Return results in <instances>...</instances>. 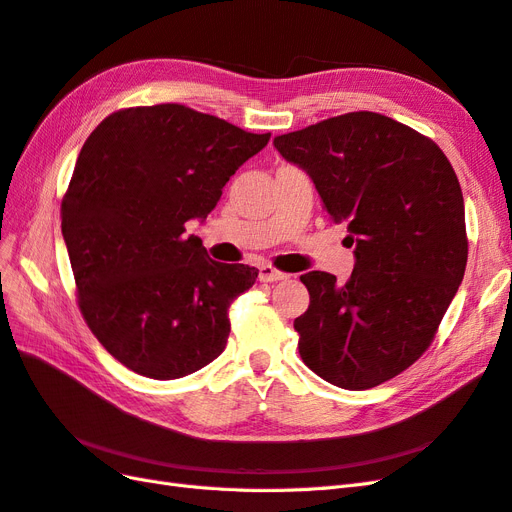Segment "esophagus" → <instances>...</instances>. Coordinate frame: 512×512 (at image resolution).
<instances>
[{"instance_id": "obj_1", "label": "esophagus", "mask_w": 512, "mask_h": 512, "mask_svg": "<svg viewBox=\"0 0 512 512\" xmlns=\"http://www.w3.org/2000/svg\"><path fill=\"white\" fill-rule=\"evenodd\" d=\"M286 277H288V273L275 269L271 265H262L258 269V280L260 282H280V280H286Z\"/></svg>"}]
</instances>
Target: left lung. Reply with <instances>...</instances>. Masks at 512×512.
I'll return each mask as SVG.
<instances>
[{
	"instance_id": "left-lung-1",
	"label": "left lung",
	"mask_w": 512,
	"mask_h": 512,
	"mask_svg": "<svg viewBox=\"0 0 512 512\" xmlns=\"http://www.w3.org/2000/svg\"><path fill=\"white\" fill-rule=\"evenodd\" d=\"M273 145L312 177L356 256L346 284L324 271L301 275V359L339 389H374L421 359L463 280L468 235L455 170L429 136L369 111Z\"/></svg>"
}]
</instances>
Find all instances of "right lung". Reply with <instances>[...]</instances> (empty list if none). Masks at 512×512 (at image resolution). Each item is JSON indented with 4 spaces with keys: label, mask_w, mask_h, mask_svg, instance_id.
Here are the masks:
<instances>
[{
    "label": "right lung",
    "mask_w": 512,
    "mask_h": 512,
    "mask_svg": "<svg viewBox=\"0 0 512 512\" xmlns=\"http://www.w3.org/2000/svg\"><path fill=\"white\" fill-rule=\"evenodd\" d=\"M269 138L183 104L121 108L87 136L61 232L81 314L121 365L175 380L226 348L230 303L258 269L211 260L185 222L207 218Z\"/></svg>",
    "instance_id": "right-lung-1"
}]
</instances>
